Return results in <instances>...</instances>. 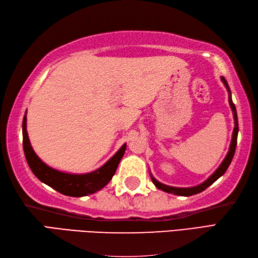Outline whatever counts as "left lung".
<instances>
[{"instance_id": "left-lung-1", "label": "left lung", "mask_w": 258, "mask_h": 258, "mask_svg": "<svg viewBox=\"0 0 258 258\" xmlns=\"http://www.w3.org/2000/svg\"><path fill=\"white\" fill-rule=\"evenodd\" d=\"M221 80L223 82V84L225 85L226 90L228 92V102H229V106L232 108L233 112V116H234V131H233V135H232V141H231V145H229V150L228 153L226 154L225 158H224L223 162L221 163V165L217 167V169L214 172L210 177H208L206 180H204L202 184H199L196 186H191V187H174V186H168L163 184L161 182L153 176V175L150 173L151 175V179L152 182L154 183V185L158 189H162L166 193L169 194H174V195H179V196H190V195H195L199 194L201 191H203L204 189H206L208 186H211L215 180H217L220 178L222 175H224V173L226 172V169L228 168L229 164H231L234 154H235V150H236V144H237V135H238V118H237V113H236V107H235L233 100H232V92L229 86L227 84V81L225 80V78L221 76Z\"/></svg>"}]
</instances>
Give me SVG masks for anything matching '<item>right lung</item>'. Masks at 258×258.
Returning <instances> with one entry per match:
<instances>
[{"instance_id": "right-lung-1", "label": "right lung", "mask_w": 258, "mask_h": 258, "mask_svg": "<svg viewBox=\"0 0 258 258\" xmlns=\"http://www.w3.org/2000/svg\"><path fill=\"white\" fill-rule=\"evenodd\" d=\"M22 133H23V149L26 162L33 174L42 183L48 185L53 189L57 190L58 193L72 197L94 194L101 190L104 186H106L116 172V168L126 150V144H123L103 166L95 171L84 174H72L48 166L36 155L31 145L29 135H27L26 112L23 118V124H22Z\"/></svg>"}]
</instances>
